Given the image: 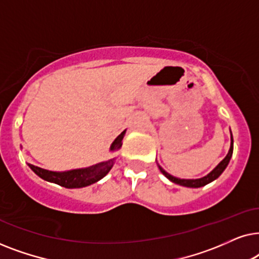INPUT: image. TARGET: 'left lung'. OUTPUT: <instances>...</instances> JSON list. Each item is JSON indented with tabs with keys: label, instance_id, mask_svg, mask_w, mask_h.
I'll return each mask as SVG.
<instances>
[{
	"label": "left lung",
	"instance_id": "obj_1",
	"mask_svg": "<svg viewBox=\"0 0 259 259\" xmlns=\"http://www.w3.org/2000/svg\"><path fill=\"white\" fill-rule=\"evenodd\" d=\"M232 152H233V139H232V134H231V146H230L229 153L226 154V157L223 159L221 162H219L218 166L213 169V171L210 172L207 176H205L200 179H179V178H176V177L169 175V173L166 172L165 169H162L160 166H159V169H160L162 175H164L167 179L171 180V182L176 183V184H179V185H182V186L194 187V189H196V187L205 186L206 184L213 182V180L217 179L218 177L222 175L223 171H224V169L226 168V166H228L230 159H231V157H232Z\"/></svg>",
	"mask_w": 259,
	"mask_h": 259
}]
</instances>
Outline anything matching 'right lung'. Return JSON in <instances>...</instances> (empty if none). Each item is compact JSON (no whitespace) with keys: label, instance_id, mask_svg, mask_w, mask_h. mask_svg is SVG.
<instances>
[{"label":"right lung","instance_id":"right-lung-1","mask_svg":"<svg viewBox=\"0 0 259 259\" xmlns=\"http://www.w3.org/2000/svg\"><path fill=\"white\" fill-rule=\"evenodd\" d=\"M125 132L126 131H123V132L113 141L111 151L119 150V148L121 147L123 137H125ZM113 164H114V159H111V160L100 162V164L90 166V167L73 169V171L67 172H53L47 171V169H44L41 167H37V166H34L31 164L28 165H29V167L33 169L40 178L47 180V182L55 183L60 186L67 187V189H79V187L92 185V184L97 183L98 180L104 178V177L109 172V169L112 168Z\"/></svg>","mask_w":259,"mask_h":259}]
</instances>
